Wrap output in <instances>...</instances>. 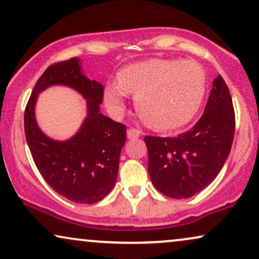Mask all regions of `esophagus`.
Returning <instances> with one entry per match:
<instances>
[{
    "label": "esophagus",
    "instance_id": "obj_1",
    "mask_svg": "<svg viewBox=\"0 0 259 259\" xmlns=\"http://www.w3.org/2000/svg\"><path fill=\"white\" fill-rule=\"evenodd\" d=\"M141 136V133L137 129H129L126 132V137L129 140H136Z\"/></svg>",
    "mask_w": 259,
    "mask_h": 259
}]
</instances>
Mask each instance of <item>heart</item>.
I'll list each match as a JSON object with an SVG mask.
<instances>
[{"label":"heart","mask_w":259,"mask_h":259,"mask_svg":"<svg viewBox=\"0 0 259 259\" xmlns=\"http://www.w3.org/2000/svg\"><path fill=\"white\" fill-rule=\"evenodd\" d=\"M207 79L204 68L192 60L150 59L132 64L118 74V82L104 90V103L113 117L123 115L126 94L136 97L140 115L160 130L187 124L201 105Z\"/></svg>","instance_id":"heart-1"}]
</instances>
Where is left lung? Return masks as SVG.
I'll return each mask as SVG.
<instances>
[{"label": "left lung", "instance_id": "1", "mask_svg": "<svg viewBox=\"0 0 259 259\" xmlns=\"http://www.w3.org/2000/svg\"><path fill=\"white\" fill-rule=\"evenodd\" d=\"M234 110L222 75L213 80L205 111L178 137L146 136L148 171L155 188L173 199H187L218 177L234 136Z\"/></svg>", "mask_w": 259, "mask_h": 259}]
</instances>
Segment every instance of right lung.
Segmentation results:
<instances>
[{
  "label": "right lung",
  "instance_id": "add662e5",
  "mask_svg": "<svg viewBox=\"0 0 259 259\" xmlns=\"http://www.w3.org/2000/svg\"><path fill=\"white\" fill-rule=\"evenodd\" d=\"M58 84L74 89L87 101V117L81 127L65 141L47 137L35 117L38 95ZM103 90L101 82L84 74L81 60L72 58L44 72L26 106V140L37 169L55 192L77 204H95L112 191L125 144V125L101 113Z\"/></svg>",
  "mask_w": 259,
  "mask_h": 259
}]
</instances>
